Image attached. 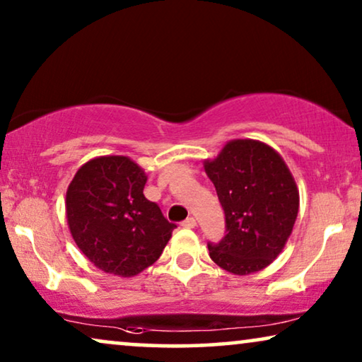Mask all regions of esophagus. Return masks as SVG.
I'll return each instance as SVG.
<instances>
[{
  "mask_svg": "<svg viewBox=\"0 0 362 362\" xmlns=\"http://www.w3.org/2000/svg\"><path fill=\"white\" fill-rule=\"evenodd\" d=\"M181 226L186 227V229H192V227H196V219L194 217H187V219L181 222Z\"/></svg>",
  "mask_w": 362,
  "mask_h": 362,
  "instance_id": "34e87169",
  "label": "esophagus"
}]
</instances>
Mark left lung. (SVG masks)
Masks as SVG:
<instances>
[{
	"instance_id": "obj_1",
	"label": "left lung",
	"mask_w": 362,
	"mask_h": 362,
	"mask_svg": "<svg viewBox=\"0 0 362 362\" xmlns=\"http://www.w3.org/2000/svg\"><path fill=\"white\" fill-rule=\"evenodd\" d=\"M204 170L226 214V235L207 242L211 259L235 275L265 269L284 249L298 214V189L285 161L265 143L234 140Z\"/></svg>"
}]
</instances>
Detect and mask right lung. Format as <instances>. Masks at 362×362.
<instances>
[{
    "mask_svg": "<svg viewBox=\"0 0 362 362\" xmlns=\"http://www.w3.org/2000/svg\"><path fill=\"white\" fill-rule=\"evenodd\" d=\"M146 176L127 156L86 163L67 189L71 234L83 255L107 274L133 276L160 259L173 224L143 194Z\"/></svg>",
    "mask_w": 362,
    "mask_h": 362,
    "instance_id": "1",
    "label": "right lung"
}]
</instances>
